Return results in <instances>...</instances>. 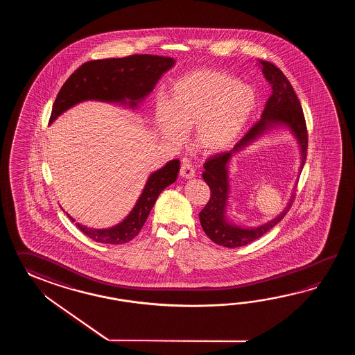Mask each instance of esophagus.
<instances>
[{"label":"esophagus","instance_id":"34e87169","mask_svg":"<svg viewBox=\"0 0 355 355\" xmlns=\"http://www.w3.org/2000/svg\"><path fill=\"white\" fill-rule=\"evenodd\" d=\"M180 176L184 179H191L196 176V170L189 164L188 161H182V165L180 167Z\"/></svg>","mask_w":355,"mask_h":355}]
</instances>
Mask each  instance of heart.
Here are the masks:
<instances>
[{
	"label": "heart",
	"mask_w": 355,
	"mask_h": 355,
	"mask_svg": "<svg viewBox=\"0 0 355 355\" xmlns=\"http://www.w3.org/2000/svg\"><path fill=\"white\" fill-rule=\"evenodd\" d=\"M255 105V92L234 76L196 69L174 83L168 103H157L156 121L162 136L175 144L194 127L196 148L211 155L234 144Z\"/></svg>",
	"instance_id": "1"
}]
</instances>
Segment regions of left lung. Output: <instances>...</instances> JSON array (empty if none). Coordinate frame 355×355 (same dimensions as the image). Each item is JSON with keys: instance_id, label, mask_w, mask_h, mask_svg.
Returning a JSON list of instances; mask_svg holds the SVG:
<instances>
[{"instance_id": "left-lung-1", "label": "left lung", "mask_w": 355, "mask_h": 355, "mask_svg": "<svg viewBox=\"0 0 355 355\" xmlns=\"http://www.w3.org/2000/svg\"><path fill=\"white\" fill-rule=\"evenodd\" d=\"M261 71L264 73L266 81L272 85V95L265 104L264 112L261 114V119L255 123V125L242 137L230 152H220L214 156H211L205 161L203 179L211 189L209 202L199 213L200 225L203 227L205 234L211 241L225 248H240L250 242L260 239L277 223H279L284 216L287 214L289 208L292 207L295 193L291 196V200L280 213L278 217L269 220L268 223L252 228L236 226L230 223L226 218L227 200L230 193V182H228V162L234 153L241 151L242 148L248 147V144L254 142L259 137L268 133L272 128L287 127L293 136L295 137L300 151H301V167L304 166L307 157V147H309V136L304 115L302 110L301 103L295 95V90L287 77L280 71L279 68L274 66L270 62L259 60Z\"/></svg>"}]
</instances>
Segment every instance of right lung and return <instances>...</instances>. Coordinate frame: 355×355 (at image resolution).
<instances>
[{
	"mask_svg": "<svg viewBox=\"0 0 355 355\" xmlns=\"http://www.w3.org/2000/svg\"><path fill=\"white\" fill-rule=\"evenodd\" d=\"M174 64L175 60L170 57L151 54L86 62L60 87L49 123H53L69 107L86 100L121 103L123 105L136 107L153 90L161 76ZM179 170L180 161L173 159L162 168L152 173L135 208L116 226L95 230L76 223V227L91 240L100 243L121 245L133 240L142 230L161 191L176 180ZM69 219L75 222L72 217Z\"/></svg>",
	"mask_w": 355,
	"mask_h": 355,
	"instance_id": "add662e5",
	"label": "right lung"
}]
</instances>
